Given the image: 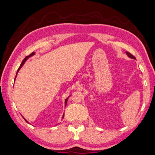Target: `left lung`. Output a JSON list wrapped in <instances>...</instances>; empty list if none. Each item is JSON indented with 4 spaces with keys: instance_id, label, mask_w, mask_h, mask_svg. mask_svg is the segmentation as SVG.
Wrapping results in <instances>:
<instances>
[{
    "instance_id": "1",
    "label": "left lung",
    "mask_w": 155,
    "mask_h": 155,
    "mask_svg": "<svg viewBox=\"0 0 155 155\" xmlns=\"http://www.w3.org/2000/svg\"><path fill=\"white\" fill-rule=\"evenodd\" d=\"M126 53L127 55H128L130 58H133V59H136V58H135L134 56H133L132 54H130V52H128V51H126Z\"/></svg>"
}]
</instances>
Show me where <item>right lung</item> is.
I'll return each instance as SVG.
<instances>
[{"instance_id": "1", "label": "right lung", "mask_w": 155, "mask_h": 155, "mask_svg": "<svg viewBox=\"0 0 155 155\" xmlns=\"http://www.w3.org/2000/svg\"><path fill=\"white\" fill-rule=\"evenodd\" d=\"M35 53L34 52H32L31 54H29V56H26L25 58H24L23 60V61H22V62H21V65H20V66H19V68H18V70H17V74H16V77H17V73H18V72H19V70H20V68H21V67H22V66H23V65L24 64V63H25V61H26V60H27V58H28L29 57H30V56H33V54H34ZM68 97L67 98V99H66V100H65V106L66 105V104H67V101H68ZM64 115H63V117H62V118L64 117ZM24 119H25V118H24ZM25 120L26 121V122H27V123H29L28 122H27V121L25 119Z\"/></svg>"}]
</instances>
